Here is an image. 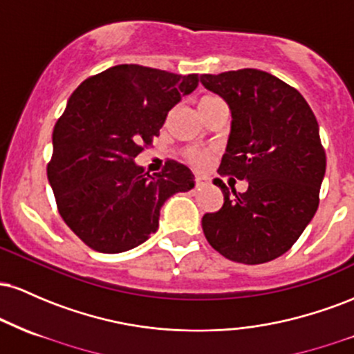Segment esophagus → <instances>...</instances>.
I'll use <instances>...</instances> for the list:
<instances>
[{
    "mask_svg": "<svg viewBox=\"0 0 354 354\" xmlns=\"http://www.w3.org/2000/svg\"><path fill=\"white\" fill-rule=\"evenodd\" d=\"M208 178L206 176H201V174H196V176H194V185H196V188H200V186H205V185H208Z\"/></svg>",
    "mask_w": 354,
    "mask_h": 354,
    "instance_id": "1",
    "label": "esophagus"
}]
</instances>
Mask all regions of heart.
<instances>
[{"mask_svg": "<svg viewBox=\"0 0 354 354\" xmlns=\"http://www.w3.org/2000/svg\"><path fill=\"white\" fill-rule=\"evenodd\" d=\"M218 106H225L223 100L216 95H203L200 100H198V109H200L201 116L206 115V113L211 111V109L218 108ZM186 161L189 165L196 166V168H203V166L208 165L209 161V153L208 151H198V149H188L185 153Z\"/></svg>", "mask_w": 354, "mask_h": 354, "instance_id": "b5f03b06", "label": "heart"}]
</instances>
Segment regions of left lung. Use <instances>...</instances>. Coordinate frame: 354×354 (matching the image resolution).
I'll list each match as a JSON object with an SVG mask.
<instances>
[{"label":"left lung","mask_w":354,"mask_h":354,"mask_svg":"<svg viewBox=\"0 0 354 354\" xmlns=\"http://www.w3.org/2000/svg\"><path fill=\"white\" fill-rule=\"evenodd\" d=\"M201 83L233 116L218 173L248 180L245 193L213 181L225 203L203 216V233L231 261H271L295 245L318 209L326 169L318 121L298 89L266 71L201 75Z\"/></svg>","instance_id":"left-lung-1"}]
</instances>
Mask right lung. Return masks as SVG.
<instances>
[{
  "instance_id": "1",
  "label": "right lung",
  "mask_w": 354,
  "mask_h": 354,
  "mask_svg": "<svg viewBox=\"0 0 354 354\" xmlns=\"http://www.w3.org/2000/svg\"><path fill=\"white\" fill-rule=\"evenodd\" d=\"M198 83V75L118 64L73 91L53 129L46 171L61 218L91 250L123 253L145 243L158 230L163 203L194 186L178 161L149 174L133 160Z\"/></svg>"
}]
</instances>
